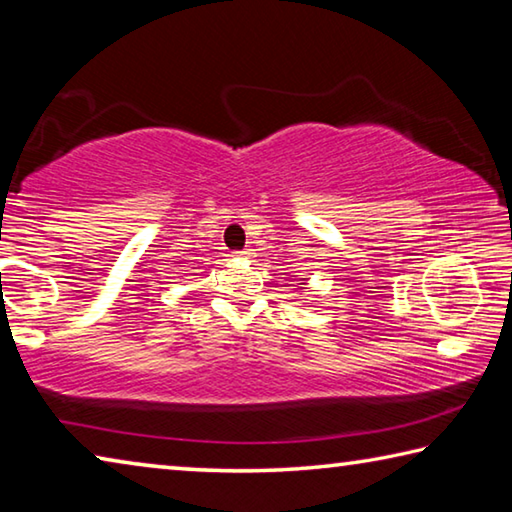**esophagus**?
<instances>
[{
  "instance_id": "obj_1",
  "label": "esophagus",
  "mask_w": 512,
  "mask_h": 512,
  "mask_svg": "<svg viewBox=\"0 0 512 512\" xmlns=\"http://www.w3.org/2000/svg\"><path fill=\"white\" fill-rule=\"evenodd\" d=\"M237 257H241V259H248L250 255H253V253H250V250H239V253H235Z\"/></svg>"
}]
</instances>
